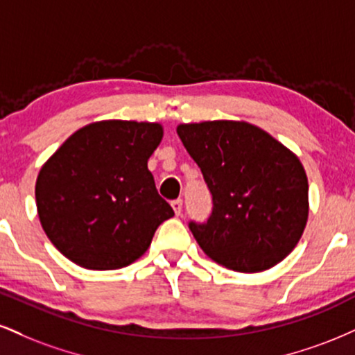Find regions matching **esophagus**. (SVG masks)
<instances>
[{
    "instance_id": "esophagus-1",
    "label": "esophagus",
    "mask_w": 355,
    "mask_h": 355,
    "mask_svg": "<svg viewBox=\"0 0 355 355\" xmlns=\"http://www.w3.org/2000/svg\"><path fill=\"white\" fill-rule=\"evenodd\" d=\"M182 200L180 198H177V200H173L172 202V208H173V211H175V215H180L182 213Z\"/></svg>"
}]
</instances>
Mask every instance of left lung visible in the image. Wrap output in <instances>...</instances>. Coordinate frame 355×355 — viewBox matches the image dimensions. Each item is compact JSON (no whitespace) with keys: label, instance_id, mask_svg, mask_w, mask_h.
Returning <instances> with one entry per match:
<instances>
[{"label":"left lung","instance_id":"8db88e82","mask_svg":"<svg viewBox=\"0 0 355 355\" xmlns=\"http://www.w3.org/2000/svg\"><path fill=\"white\" fill-rule=\"evenodd\" d=\"M177 134L213 196L207 223L189 225L205 254L238 272L283 261L309 215V185L296 153L243 121L180 123Z\"/></svg>","mask_w":355,"mask_h":355}]
</instances>
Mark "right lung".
I'll return each instance as SVG.
<instances>
[{
    "label": "right lung",
    "mask_w": 355,
    "mask_h": 355,
    "mask_svg": "<svg viewBox=\"0 0 355 355\" xmlns=\"http://www.w3.org/2000/svg\"><path fill=\"white\" fill-rule=\"evenodd\" d=\"M157 122L101 121L74 132L41 166L36 207L44 233L85 270L129 266L173 210L147 162L159 147Z\"/></svg>",
    "instance_id": "obj_1"
}]
</instances>
